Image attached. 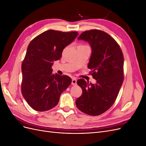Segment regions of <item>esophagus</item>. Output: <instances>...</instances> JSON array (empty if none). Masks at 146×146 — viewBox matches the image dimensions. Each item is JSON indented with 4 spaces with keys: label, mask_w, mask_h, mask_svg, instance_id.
<instances>
[{
    "label": "esophagus",
    "mask_w": 146,
    "mask_h": 146,
    "mask_svg": "<svg viewBox=\"0 0 146 146\" xmlns=\"http://www.w3.org/2000/svg\"><path fill=\"white\" fill-rule=\"evenodd\" d=\"M77 84V79L76 78H72V85H76Z\"/></svg>",
    "instance_id": "obj_1"
}]
</instances>
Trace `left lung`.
I'll return each instance as SVG.
<instances>
[{"instance_id": "1", "label": "left lung", "mask_w": 146, "mask_h": 146, "mask_svg": "<svg viewBox=\"0 0 146 146\" xmlns=\"http://www.w3.org/2000/svg\"><path fill=\"white\" fill-rule=\"evenodd\" d=\"M78 39L90 43L92 54L88 68L96 84L84 79L77 80L82 89L77 107L83 113L98 116L111 107L123 81V56L121 48L109 34L93 29L83 32Z\"/></svg>"}]
</instances>
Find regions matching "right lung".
<instances>
[{
    "label": "right lung",
    "instance_id": "add662e5",
    "mask_svg": "<svg viewBox=\"0 0 146 146\" xmlns=\"http://www.w3.org/2000/svg\"><path fill=\"white\" fill-rule=\"evenodd\" d=\"M78 33L48 30L30 42L22 63L21 92L33 110L45 111L55 107L61 93L71 83L69 76L53 74L52 66L61 58L65 47Z\"/></svg>",
    "mask_w": 146,
    "mask_h": 146
}]
</instances>
